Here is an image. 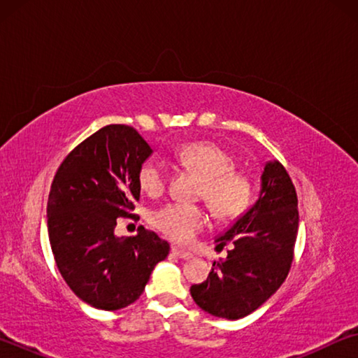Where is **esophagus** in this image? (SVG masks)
I'll return each instance as SVG.
<instances>
[{"label":"esophagus","mask_w":358,"mask_h":358,"mask_svg":"<svg viewBox=\"0 0 358 358\" xmlns=\"http://www.w3.org/2000/svg\"><path fill=\"white\" fill-rule=\"evenodd\" d=\"M172 252H173L177 257H180V259H185V260L192 259V254H191V252L180 250V248H172Z\"/></svg>","instance_id":"obj_1"}]
</instances>
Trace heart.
Returning <instances> with one entry per match:
<instances>
[{"instance_id":"heart-1","label":"heart","mask_w":358,"mask_h":358,"mask_svg":"<svg viewBox=\"0 0 358 358\" xmlns=\"http://www.w3.org/2000/svg\"><path fill=\"white\" fill-rule=\"evenodd\" d=\"M177 159L203 180L202 197L216 216L232 220L250 207L252 185L245 173L234 171L235 159L220 145L210 142L187 143L178 150ZM169 171L159 159L150 157L138 171V183L150 196L164 192ZM153 227L177 243H189L208 224L201 207L187 203H167L155 210L150 217Z\"/></svg>"}]
</instances>
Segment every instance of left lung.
<instances>
[{
	"label": "left lung",
	"mask_w": 358,
	"mask_h": 358,
	"mask_svg": "<svg viewBox=\"0 0 358 358\" xmlns=\"http://www.w3.org/2000/svg\"><path fill=\"white\" fill-rule=\"evenodd\" d=\"M296 192L286 169L266 161L257 201L216 237V248L232 241L227 257L207 281L191 286L199 308L211 316L241 319L256 311L287 278L299 232Z\"/></svg>",
	"instance_id": "left-lung-1"
}]
</instances>
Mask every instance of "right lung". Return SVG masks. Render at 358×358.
Instances as JSON below:
<instances>
[{
  "label": "right lung",
  "mask_w": 358,
  "mask_h": 358,
  "mask_svg": "<svg viewBox=\"0 0 358 358\" xmlns=\"http://www.w3.org/2000/svg\"><path fill=\"white\" fill-rule=\"evenodd\" d=\"M153 155L138 132L108 124L66 156L48 194L47 229L59 273L78 299L106 311L142 295L171 246L141 227L117 237L118 217L131 216L141 199L138 171Z\"/></svg>",
  "instance_id": "right-lung-1"
}]
</instances>
